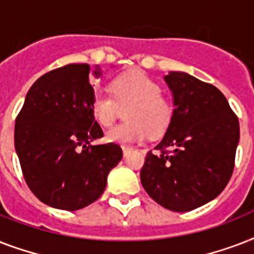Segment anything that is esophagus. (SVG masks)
I'll list each match as a JSON object with an SVG mask.
<instances>
[{"instance_id": "34e87169", "label": "esophagus", "mask_w": 254, "mask_h": 254, "mask_svg": "<svg viewBox=\"0 0 254 254\" xmlns=\"http://www.w3.org/2000/svg\"><path fill=\"white\" fill-rule=\"evenodd\" d=\"M131 149L130 147H127V146H123V153H124V157H127V153H129V151H130Z\"/></svg>"}]
</instances>
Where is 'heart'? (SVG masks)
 <instances>
[{"mask_svg":"<svg viewBox=\"0 0 254 254\" xmlns=\"http://www.w3.org/2000/svg\"><path fill=\"white\" fill-rule=\"evenodd\" d=\"M112 96L96 93L91 101V113L101 127H111L120 108L127 105L129 123L116 125L107 131L108 142L133 145L142 142L147 131L159 135L166 131L173 120V105L161 95V85L141 71L120 75L111 81Z\"/></svg>","mask_w":254,"mask_h":254,"instance_id":"b5f03b06","label":"heart"}]
</instances>
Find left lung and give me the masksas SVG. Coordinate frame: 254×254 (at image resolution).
Wrapping results in <instances>:
<instances>
[{
	"label": "left lung",
	"instance_id": "obj_1",
	"mask_svg": "<svg viewBox=\"0 0 254 254\" xmlns=\"http://www.w3.org/2000/svg\"><path fill=\"white\" fill-rule=\"evenodd\" d=\"M165 81L173 93V120L155 146L161 153H147L139 178L158 204L187 212L225 189L235 167L240 125L212 84L178 71L169 72Z\"/></svg>",
	"mask_w": 254,
	"mask_h": 254
}]
</instances>
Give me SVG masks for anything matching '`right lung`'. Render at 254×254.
<instances>
[{
    "label": "right lung",
    "mask_w": 254,
    "mask_h": 254,
    "mask_svg": "<svg viewBox=\"0 0 254 254\" xmlns=\"http://www.w3.org/2000/svg\"><path fill=\"white\" fill-rule=\"evenodd\" d=\"M89 69L88 64H68L39 77L14 127V146L29 189L42 203L64 211L97 200L108 174L123 158L116 143L89 145L104 134L91 113L95 91ZM93 75L101 76L99 65Z\"/></svg>",
    "instance_id": "1"
}]
</instances>
